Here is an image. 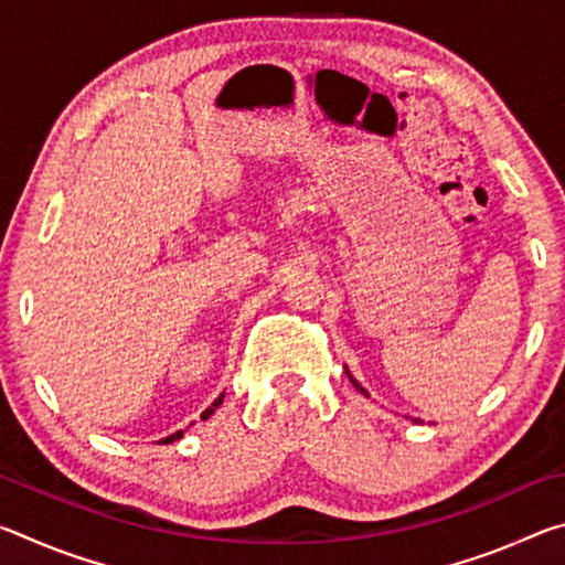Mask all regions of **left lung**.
I'll return each instance as SVG.
<instances>
[{
  "label": "left lung",
  "mask_w": 565,
  "mask_h": 565,
  "mask_svg": "<svg viewBox=\"0 0 565 565\" xmlns=\"http://www.w3.org/2000/svg\"><path fill=\"white\" fill-rule=\"evenodd\" d=\"M347 374H349V369H347ZM349 379H351V384H353V386H356V391H361V394H363V396H366V391H363V388H361V384H359V381H356V379H353L351 374H349Z\"/></svg>",
  "instance_id": "8db88e82"
}]
</instances>
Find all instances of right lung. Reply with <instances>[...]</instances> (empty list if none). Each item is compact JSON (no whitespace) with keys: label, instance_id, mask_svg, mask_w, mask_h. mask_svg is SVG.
Segmentation results:
<instances>
[{"label":"right lung","instance_id":"right-lung-1","mask_svg":"<svg viewBox=\"0 0 565 565\" xmlns=\"http://www.w3.org/2000/svg\"><path fill=\"white\" fill-rule=\"evenodd\" d=\"M222 401H224V394H222V396H218V398L214 401V404H212V406H209V408L204 411V414H202V418L206 420L209 416H212V414H214V411H216L218 406H222ZM181 436H184V431H177V434H171V436H167V438H161V441H159V444H171V441H179V438H181Z\"/></svg>","mask_w":565,"mask_h":565}]
</instances>
